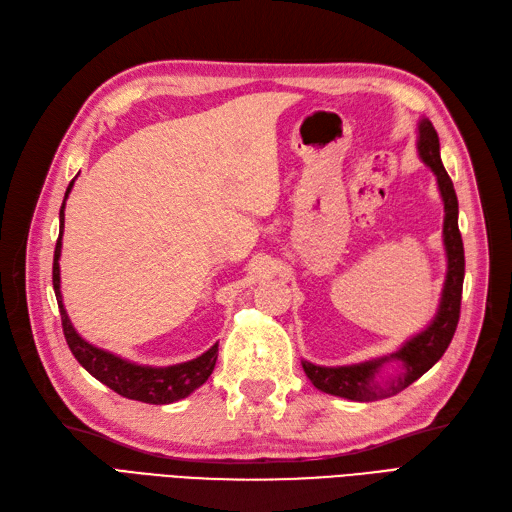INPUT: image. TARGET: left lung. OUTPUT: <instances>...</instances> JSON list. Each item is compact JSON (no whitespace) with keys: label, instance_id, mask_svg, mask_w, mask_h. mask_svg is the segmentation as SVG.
<instances>
[{"label":"left lung","instance_id":"left-lung-1","mask_svg":"<svg viewBox=\"0 0 512 512\" xmlns=\"http://www.w3.org/2000/svg\"><path fill=\"white\" fill-rule=\"evenodd\" d=\"M416 149L421 160L431 168V173L436 175L438 190L444 203L442 241L446 252V280L438 312L421 333L410 337L408 342L401 344L399 350L386 356H378V359L342 367H322L303 361V371L307 378L312 380V384L322 393L344 397L350 401H378L384 397H393L436 365L455 335L461 309V288L463 273H466V258H463V241L457 224V194L440 158L438 132L431 126L429 119L418 121ZM386 362H399L402 365V371L397 377L379 378V371Z\"/></svg>","mask_w":512,"mask_h":512}]
</instances>
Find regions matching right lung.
<instances>
[{
  "label": "right lung",
  "mask_w": 512,
  "mask_h": 512,
  "mask_svg": "<svg viewBox=\"0 0 512 512\" xmlns=\"http://www.w3.org/2000/svg\"><path fill=\"white\" fill-rule=\"evenodd\" d=\"M76 179V177H74ZM74 179L70 181L64 203L59 209V239L55 245L53 256V288L61 314V327H64L66 342L74 354V359L79 361L91 376L106 384L108 389H113L121 397L143 401V404H173L183 397L194 393L198 386H203L211 371L218 361V344H213L207 352L192 361L168 365V367H151V365H138L121 356L102 350L94 344L85 342V339L76 333L72 322L68 318V312L64 307V299H61V277H59V256H61V235H64V209L66 198L72 192Z\"/></svg>",
  "instance_id": "add662e5"
}]
</instances>
